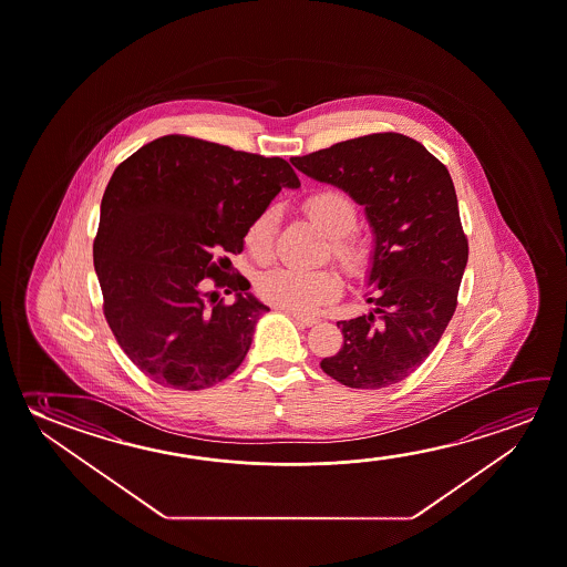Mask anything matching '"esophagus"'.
Wrapping results in <instances>:
<instances>
[{"mask_svg": "<svg viewBox=\"0 0 567 567\" xmlns=\"http://www.w3.org/2000/svg\"><path fill=\"white\" fill-rule=\"evenodd\" d=\"M288 315L292 316L298 323H302L306 328H312V326L320 323L318 318H308V316L297 315V312H288Z\"/></svg>", "mask_w": 567, "mask_h": 567, "instance_id": "1", "label": "esophagus"}]
</instances>
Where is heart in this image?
Masks as SVG:
<instances>
[{"label": "heart", "instance_id": "b5f03b06", "mask_svg": "<svg viewBox=\"0 0 567 567\" xmlns=\"http://www.w3.org/2000/svg\"><path fill=\"white\" fill-rule=\"evenodd\" d=\"M308 216L331 237V257L348 275H361L369 267L371 251L365 239L353 231L358 226L355 200L338 188H323L305 200ZM279 209H262L245 231V247L255 261H269L275 249ZM340 290V279L331 269L277 267L257 279V295L265 302L288 312L308 315L326 305Z\"/></svg>", "mask_w": 567, "mask_h": 567}]
</instances>
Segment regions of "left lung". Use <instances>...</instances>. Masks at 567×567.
I'll return each instance as SVG.
<instances>
[{
	"label": "left lung",
	"mask_w": 567,
	"mask_h": 567,
	"mask_svg": "<svg viewBox=\"0 0 567 567\" xmlns=\"http://www.w3.org/2000/svg\"><path fill=\"white\" fill-rule=\"evenodd\" d=\"M290 163L365 206L375 234L369 315L341 320L343 346L323 373L351 389H384L414 373L452 320L470 257L452 176L422 143L386 131Z\"/></svg>",
	"instance_id": "1"
}]
</instances>
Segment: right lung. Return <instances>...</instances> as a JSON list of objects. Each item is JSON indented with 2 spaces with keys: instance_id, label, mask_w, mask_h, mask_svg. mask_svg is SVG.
<instances>
[{
  "instance_id": "right-lung-1",
  "label": "right lung",
  "mask_w": 567,
  "mask_h": 567,
  "mask_svg": "<svg viewBox=\"0 0 567 567\" xmlns=\"http://www.w3.org/2000/svg\"><path fill=\"white\" fill-rule=\"evenodd\" d=\"M282 186L298 188L285 158L188 135L135 151L105 186L94 267L105 322L140 371L176 391L221 383L244 363L267 306L223 252L244 251L247 227ZM237 292L218 303L207 288Z\"/></svg>"
}]
</instances>
